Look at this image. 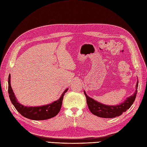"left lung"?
<instances>
[{"label": "left lung", "instance_id": "obj_1", "mask_svg": "<svg viewBox=\"0 0 147 147\" xmlns=\"http://www.w3.org/2000/svg\"><path fill=\"white\" fill-rule=\"evenodd\" d=\"M138 83H139L137 80L136 90L134 94L129 97L123 103L115 106L102 104L89 97L85 91H84V95L86 98L87 104L90 112L93 115H95L97 117L105 118H111L120 116L123 112H126L127 109H129L132 104L134 103L137 92V89L138 88Z\"/></svg>", "mask_w": 147, "mask_h": 147}]
</instances>
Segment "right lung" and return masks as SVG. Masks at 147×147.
Listing matches in <instances>:
<instances>
[{
    "label": "right lung",
    "mask_w": 147,
    "mask_h": 147,
    "mask_svg": "<svg viewBox=\"0 0 147 147\" xmlns=\"http://www.w3.org/2000/svg\"><path fill=\"white\" fill-rule=\"evenodd\" d=\"M8 94L12 104L14 105L16 110L22 116L32 120H44L50 119L58 114L63 104V97L65 93L67 91L68 88L63 92L60 98L51 104L38 106V107H26L20 104L18 102L10 84V74L8 76Z\"/></svg>",
    "instance_id": "obj_1"
}]
</instances>
